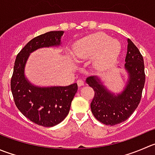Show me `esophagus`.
<instances>
[{
  "mask_svg": "<svg viewBox=\"0 0 155 155\" xmlns=\"http://www.w3.org/2000/svg\"><path fill=\"white\" fill-rule=\"evenodd\" d=\"M77 85H79V86H82V85H84V81L82 80V79H78L77 80Z\"/></svg>",
  "mask_w": 155,
  "mask_h": 155,
  "instance_id": "esophagus-1",
  "label": "esophagus"
}]
</instances>
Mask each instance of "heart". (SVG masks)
<instances>
[{
  "label": "heart",
  "instance_id": "obj_1",
  "mask_svg": "<svg viewBox=\"0 0 155 155\" xmlns=\"http://www.w3.org/2000/svg\"><path fill=\"white\" fill-rule=\"evenodd\" d=\"M120 43L104 33H96L78 41L74 45L73 54L77 60L94 58V66L103 70L110 65L120 51Z\"/></svg>",
  "mask_w": 155,
  "mask_h": 155
}]
</instances>
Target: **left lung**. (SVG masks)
<instances>
[{
  "label": "left lung",
  "instance_id": "1",
  "mask_svg": "<svg viewBox=\"0 0 155 155\" xmlns=\"http://www.w3.org/2000/svg\"><path fill=\"white\" fill-rule=\"evenodd\" d=\"M125 61L130 80L121 94H111L98 78L90 76L86 79L94 91L91 103V112L97 120L105 125L114 126L127 120L136 110L142 98L145 81V65L142 55L130 39H128Z\"/></svg>",
  "mask_w": 155,
  "mask_h": 155
}]
</instances>
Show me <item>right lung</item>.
<instances>
[{
  "mask_svg": "<svg viewBox=\"0 0 155 155\" xmlns=\"http://www.w3.org/2000/svg\"><path fill=\"white\" fill-rule=\"evenodd\" d=\"M63 33V31H51L27 43L16 56L10 81L16 107L30 121L45 127L58 125L65 119L78 85L74 83L68 86L35 87L24 76V67L31 52L40 48L61 44Z\"/></svg>",
  "mask_w": 155,
  "mask_h": 155,
  "instance_id": "obj_1",
  "label": "right lung"
}]
</instances>
